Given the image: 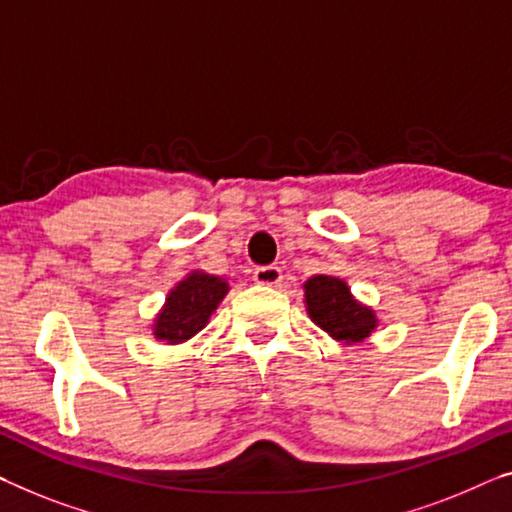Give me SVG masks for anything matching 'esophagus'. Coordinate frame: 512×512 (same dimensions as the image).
I'll list each match as a JSON object with an SVG mask.
<instances>
[{
    "instance_id": "esophagus-1",
    "label": "esophagus",
    "mask_w": 512,
    "mask_h": 512,
    "mask_svg": "<svg viewBox=\"0 0 512 512\" xmlns=\"http://www.w3.org/2000/svg\"><path fill=\"white\" fill-rule=\"evenodd\" d=\"M253 278H255V282H259V285L278 287L282 282V271H280V266H257Z\"/></svg>"
}]
</instances>
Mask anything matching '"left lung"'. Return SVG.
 Wrapping results in <instances>:
<instances>
[{
	"label": "left lung",
	"instance_id": "8db88e82",
	"mask_svg": "<svg viewBox=\"0 0 512 512\" xmlns=\"http://www.w3.org/2000/svg\"><path fill=\"white\" fill-rule=\"evenodd\" d=\"M305 303L312 322L335 340L361 342L377 326L375 312L358 303L340 278H310L305 282Z\"/></svg>",
	"mask_w": 512,
	"mask_h": 512
}]
</instances>
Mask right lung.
I'll use <instances>...</instances> for the list:
<instances>
[{
	"mask_svg": "<svg viewBox=\"0 0 512 512\" xmlns=\"http://www.w3.org/2000/svg\"><path fill=\"white\" fill-rule=\"evenodd\" d=\"M227 282L209 273L195 271L183 278L177 287L167 294L165 308L160 310L154 324V335L167 345L193 338L197 331L207 326L211 312L225 299Z\"/></svg>",
	"mask_w": 512,
	"mask_h": 512,
	"instance_id": "1",
	"label": "right lung"
}]
</instances>
